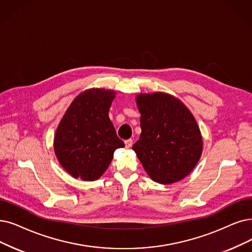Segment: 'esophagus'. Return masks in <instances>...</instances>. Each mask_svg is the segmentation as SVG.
Instances as JSON below:
<instances>
[{"mask_svg": "<svg viewBox=\"0 0 252 252\" xmlns=\"http://www.w3.org/2000/svg\"><path fill=\"white\" fill-rule=\"evenodd\" d=\"M132 144H133V140H132V139H126V140H125V146H126L127 149L131 148V147H132Z\"/></svg>", "mask_w": 252, "mask_h": 252, "instance_id": "obj_1", "label": "esophagus"}]
</instances>
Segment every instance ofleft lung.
Instances as JSON below:
<instances>
[{
  "label": "left lung",
  "mask_w": 252,
  "mask_h": 252,
  "mask_svg": "<svg viewBox=\"0 0 252 252\" xmlns=\"http://www.w3.org/2000/svg\"><path fill=\"white\" fill-rule=\"evenodd\" d=\"M139 139L132 149L147 174L159 184L184 179L203 152V140L194 117L178 98L162 92L139 94Z\"/></svg>",
  "instance_id": "8db88e82"
}]
</instances>
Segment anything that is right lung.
<instances>
[{"label":"right lung","instance_id":"right-lung-1","mask_svg":"<svg viewBox=\"0 0 252 252\" xmlns=\"http://www.w3.org/2000/svg\"><path fill=\"white\" fill-rule=\"evenodd\" d=\"M116 92L89 89L70 104L55 134L59 162L73 178L99 179L112 162L114 152L125 147L108 118Z\"/></svg>","mask_w":252,"mask_h":252}]
</instances>
